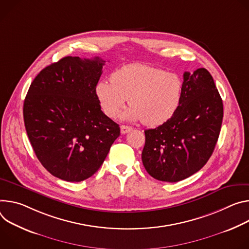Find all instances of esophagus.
I'll list each match as a JSON object with an SVG mask.
<instances>
[{
    "label": "esophagus",
    "mask_w": 249,
    "mask_h": 249,
    "mask_svg": "<svg viewBox=\"0 0 249 249\" xmlns=\"http://www.w3.org/2000/svg\"><path fill=\"white\" fill-rule=\"evenodd\" d=\"M132 129V127L131 126H128V125H121V132H122V134H125V133H127V132H129L130 130Z\"/></svg>",
    "instance_id": "1"
}]
</instances>
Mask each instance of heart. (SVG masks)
<instances>
[{"label":"heart","instance_id":"b5f03b06","mask_svg":"<svg viewBox=\"0 0 249 249\" xmlns=\"http://www.w3.org/2000/svg\"><path fill=\"white\" fill-rule=\"evenodd\" d=\"M110 80L100 81L96 86L99 104L110 119L119 116L129 97L131 107L122 118L158 126L175 115L182 100V79L175 73L150 65L124 66L113 73Z\"/></svg>","mask_w":249,"mask_h":249}]
</instances>
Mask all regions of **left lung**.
Wrapping results in <instances>:
<instances>
[{
	"label": "left lung",
	"instance_id": "obj_1",
	"mask_svg": "<svg viewBox=\"0 0 249 249\" xmlns=\"http://www.w3.org/2000/svg\"><path fill=\"white\" fill-rule=\"evenodd\" d=\"M183 93L175 115L144 130L142 159L147 173L164 182H178L198 172L216 144L223 123V100L205 68L185 72Z\"/></svg>",
	"mask_w": 249,
	"mask_h": 249
}]
</instances>
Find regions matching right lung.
<instances>
[{
    "label": "right lung",
    "mask_w": 249,
    "mask_h": 249,
    "mask_svg": "<svg viewBox=\"0 0 249 249\" xmlns=\"http://www.w3.org/2000/svg\"><path fill=\"white\" fill-rule=\"evenodd\" d=\"M105 60L67 56L42 69L23 103L34 151L53 176L80 182L94 175L120 136L101 109L96 86Z\"/></svg>",
    "instance_id": "obj_1"
}]
</instances>
